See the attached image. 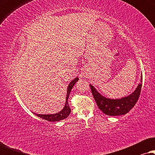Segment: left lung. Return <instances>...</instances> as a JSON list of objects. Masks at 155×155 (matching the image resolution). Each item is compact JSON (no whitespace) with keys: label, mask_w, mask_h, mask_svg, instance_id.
<instances>
[{"label":"left lung","mask_w":155,"mask_h":155,"mask_svg":"<svg viewBox=\"0 0 155 155\" xmlns=\"http://www.w3.org/2000/svg\"><path fill=\"white\" fill-rule=\"evenodd\" d=\"M143 76H141L140 82L134 92L128 96L122 97L120 99H109L101 95L94 87L90 84L93 97L96 101L99 109L104 114L108 116H121L128 113L136 104L140 94Z\"/></svg>","instance_id":"obj_1"}]
</instances>
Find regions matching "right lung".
Returning <instances> with one entry per match:
<instances>
[{"label":"right lung","instance_id":"add662e5","mask_svg":"<svg viewBox=\"0 0 155 155\" xmlns=\"http://www.w3.org/2000/svg\"><path fill=\"white\" fill-rule=\"evenodd\" d=\"M79 78H75V79L72 80V81L70 82V84L68 86L67 89V94H66V99H65V104L63 107V109L61 110V111H59L58 113L54 114H38L36 113L35 114L36 116H37L38 117H40L41 118H43V119H45L46 120H48V121L51 122H56V121H60L61 120L65 119L68 116H69V114H71V109L69 107L68 104V98L70 93L71 92V90L73 89V86L75 85V84L78 81Z\"/></svg>","mask_w":155,"mask_h":155}]
</instances>
